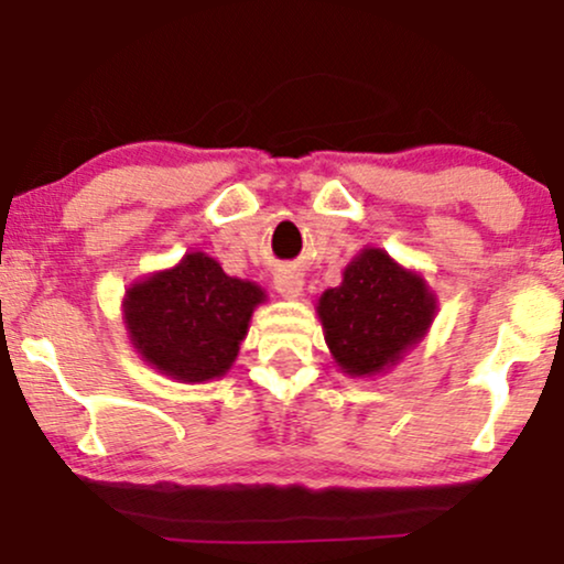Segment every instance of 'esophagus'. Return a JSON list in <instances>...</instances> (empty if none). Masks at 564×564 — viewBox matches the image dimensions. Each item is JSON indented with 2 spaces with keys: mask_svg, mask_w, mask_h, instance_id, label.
<instances>
[{
  "mask_svg": "<svg viewBox=\"0 0 564 564\" xmlns=\"http://www.w3.org/2000/svg\"><path fill=\"white\" fill-rule=\"evenodd\" d=\"M275 283V291L281 296H286V300H296V296H302V286H304V278L300 270L294 268H281L273 278Z\"/></svg>",
  "mask_w": 564,
  "mask_h": 564,
  "instance_id": "1",
  "label": "esophagus"
}]
</instances>
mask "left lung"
<instances>
[{
	"mask_svg": "<svg viewBox=\"0 0 564 564\" xmlns=\"http://www.w3.org/2000/svg\"><path fill=\"white\" fill-rule=\"evenodd\" d=\"M437 313L426 281L387 251L364 249L323 291L318 318L336 366L349 377H377L422 341Z\"/></svg>",
	"mask_w": 564,
	"mask_h": 564,
	"instance_id": "left-lung-1",
	"label": "left lung"
}]
</instances>
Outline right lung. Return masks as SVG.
<instances>
[{
	"instance_id": "obj_1",
	"label": "right lung",
	"mask_w": 564,
	"mask_h": 564,
	"mask_svg": "<svg viewBox=\"0 0 564 564\" xmlns=\"http://www.w3.org/2000/svg\"><path fill=\"white\" fill-rule=\"evenodd\" d=\"M260 302L264 291L257 283L228 275L204 251H191L172 270L127 289L124 323L145 364L196 384L228 373Z\"/></svg>"
}]
</instances>
